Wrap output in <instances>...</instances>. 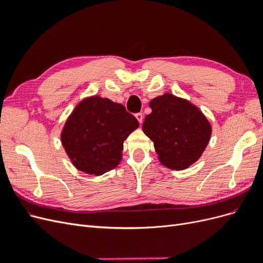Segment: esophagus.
<instances>
[{
    "label": "esophagus",
    "instance_id": "1",
    "mask_svg": "<svg viewBox=\"0 0 263 263\" xmlns=\"http://www.w3.org/2000/svg\"><path fill=\"white\" fill-rule=\"evenodd\" d=\"M135 116H136L137 121L141 124V123H142V119H144V114H142V113H137Z\"/></svg>",
    "mask_w": 263,
    "mask_h": 263
}]
</instances>
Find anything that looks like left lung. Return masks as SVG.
Here are the masks:
<instances>
[{
  "label": "left lung",
  "instance_id": "left-lung-1",
  "mask_svg": "<svg viewBox=\"0 0 263 263\" xmlns=\"http://www.w3.org/2000/svg\"><path fill=\"white\" fill-rule=\"evenodd\" d=\"M142 130L154 141L159 161L172 170L196 162L212 135L208 118L187 100L165 93L151 100Z\"/></svg>",
  "mask_w": 263,
  "mask_h": 263
}]
</instances>
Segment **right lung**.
I'll use <instances>...</instances> for the list:
<instances>
[{
	"label": "right lung",
	"instance_id": "add662e5",
	"mask_svg": "<svg viewBox=\"0 0 263 263\" xmlns=\"http://www.w3.org/2000/svg\"><path fill=\"white\" fill-rule=\"evenodd\" d=\"M139 127L125 106L99 95L81 101L61 132V142L78 170L102 176L122 160L123 146Z\"/></svg>",
	"mask_w": 263,
	"mask_h": 263
}]
</instances>
